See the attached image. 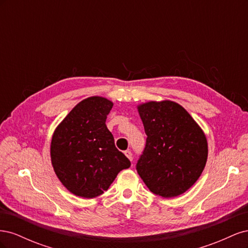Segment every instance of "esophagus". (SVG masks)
Instances as JSON below:
<instances>
[{"label": "esophagus", "instance_id": "esophagus-1", "mask_svg": "<svg viewBox=\"0 0 248 248\" xmlns=\"http://www.w3.org/2000/svg\"><path fill=\"white\" fill-rule=\"evenodd\" d=\"M124 154H125V156L127 157V158H128L130 161L132 160V158H133V157H132V153H131V151H130V150H126V151L124 152Z\"/></svg>", "mask_w": 248, "mask_h": 248}]
</instances>
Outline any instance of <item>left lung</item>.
Here are the masks:
<instances>
[{
    "instance_id": "8db88e82",
    "label": "left lung",
    "mask_w": 248,
    "mask_h": 248,
    "mask_svg": "<svg viewBox=\"0 0 248 248\" xmlns=\"http://www.w3.org/2000/svg\"><path fill=\"white\" fill-rule=\"evenodd\" d=\"M147 134L137 170L150 191L162 198L184 193L197 182L208 157L205 133L180 104L164 100L140 104Z\"/></svg>"
}]
</instances>
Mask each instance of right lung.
<instances>
[{"label": "right lung", "instance_id": "right-lung-1", "mask_svg": "<svg viewBox=\"0 0 248 248\" xmlns=\"http://www.w3.org/2000/svg\"><path fill=\"white\" fill-rule=\"evenodd\" d=\"M111 108L107 98L89 97L72 108L52 136V168L62 184L78 197L100 196L120 170L130 167L106 125Z\"/></svg>", "mask_w": 248, "mask_h": 248}]
</instances>
